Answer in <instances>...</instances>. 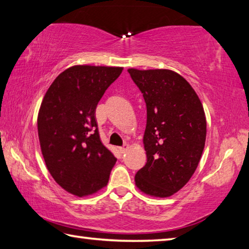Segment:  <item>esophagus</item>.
I'll return each instance as SVG.
<instances>
[{
    "label": "esophagus",
    "mask_w": 249,
    "mask_h": 249,
    "mask_svg": "<svg viewBox=\"0 0 249 249\" xmlns=\"http://www.w3.org/2000/svg\"><path fill=\"white\" fill-rule=\"evenodd\" d=\"M128 148H129L128 144L125 143V144H123V147H120V148H119V150H120L121 153H125L126 151L128 150Z\"/></svg>",
    "instance_id": "obj_1"
}]
</instances>
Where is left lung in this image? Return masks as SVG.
I'll list each match as a JSON object with an SVG mask.
<instances>
[{
  "mask_svg": "<svg viewBox=\"0 0 249 249\" xmlns=\"http://www.w3.org/2000/svg\"><path fill=\"white\" fill-rule=\"evenodd\" d=\"M147 106V163L135 175L140 192L166 198L188 183L201 159L207 121L199 97L171 70L128 69Z\"/></svg>",
  "mask_w": 249,
  "mask_h": 249,
  "instance_id": "1",
  "label": "left lung"
}]
</instances>
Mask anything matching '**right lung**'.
<instances>
[{
	"label": "right lung",
	"instance_id": "obj_1",
	"mask_svg": "<svg viewBox=\"0 0 249 249\" xmlns=\"http://www.w3.org/2000/svg\"><path fill=\"white\" fill-rule=\"evenodd\" d=\"M123 67L75 65L57 76L38 113L41 153L54 180L77 197L107 186L116 162L101 142L96 107Z\"/></svg>",
	"mask_w": 249,
	"mask_h": 249
}]
</instances>
